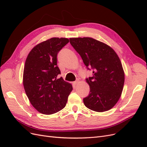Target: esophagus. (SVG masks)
I'll list each match as a JSON object with an SVG mask.
<instances>
[{
	"label": "esophagus",
	"instance_id": "esophagus-1",
	"mask_svg": "<svg viewBox=\"0 0 147 147\" xmlns=\"http://www.w3.org/2000/svg\"><path fill=\"white\" fill-rule=\"evenodd\" d=\"M78 83V80H77L76 82H74V83H73V84L74 86H75V85H77V84Z\"/></svg>",
	"mask_w": 147,
	"mask_h": 147
}]
</instances>
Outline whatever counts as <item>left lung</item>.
Masks as SVG:
<instances>
[{"label":"left lung","mask_w":147,"mask_h":147,"mask_svg":"<svg viewBox=\"0 0 147 147\" xmlns=\"http://www.w3.org/2000/svg\"><path fill=\"white\" fill-rule=\"evenodd\" d=\"M70 43L92 77L86 80L90 94L83 99L87 108L103 112L113 108L121 97L124 83V72L118 56L107 44L91 37L70 38Z\"/></svg>","instance_id":"8db88e82"}]
</instances>
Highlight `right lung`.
Wrapping results in <instances>:
<instances>
[{
    "label": "right lung",
    "instance_id": "obj_1",
    "mask_svg": "<svg viewBox=\"0 0 147 147\" xmlns=\"http://www.w3.org/2000/svg\"><path fill=\"white\" fill-rule=\"evenodd\" d=\"M69 40L53 37L35 46L26 58L23 72L26 94L40 113L51 115L64 109L72 91L70 83L59 77L57 55Z\"/></svg>",
    "mask_w": 147,
    "mask_h": 147
}]
</instances>
